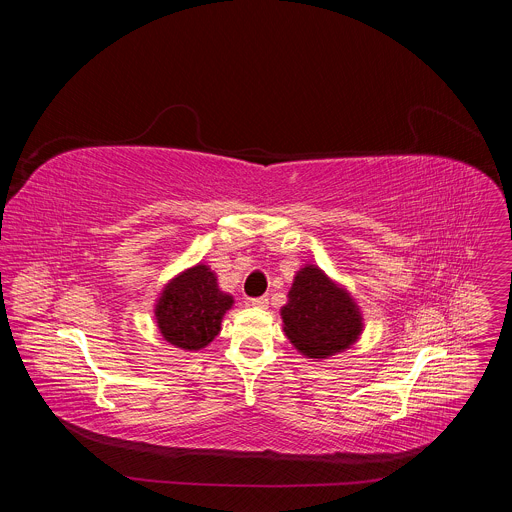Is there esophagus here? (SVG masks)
<instances>
[{
  "instance_id": "1",
  "label": "esophagus",
  "mask_w": 512,
  "mask_h": 512,
  "mask_svg": "<svg viewBox=\"0 0 512 512\" xmlns=\"http://www.w3.org/2000/svg\"><path fill=\"white\" fill-rule=\"evenodd\" d=\"M253 308H259V310H265L267 306H269V300L265 298V296H261V298H253L251 302H249Z\"/></svg>"
}]
</instances>
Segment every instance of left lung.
<instances>
[{"label":"left lung","mask_w":512,"mask_h":512,"mask_svg":"<svg viewBox=\"0 0 512 512\" xmlns=\"http://www.w3.org/2000/svg\"><path fill=\"white\" fill-rule=\"evenodd\" d=\"M281 320L287 340L308 358L344 352L364 328L360 308L348 289L310 263L296 273Z\"/></svg>","instance_id":"left-lung-1"}]
</instances>
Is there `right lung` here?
Masks as SVG:
<instances>
[{
  "label": "right lung",
  "mask_w": 512,
  "mask_h": 512,
  "mask_svg": "<svg viewBox=\"0 0 512 512\" xmlns=\"http://www.w3.org/2000/svg\"><path fill=\"white\" fill-rule=\"evenodd\" d=\"M233 304V296L218 287L216 273L198 263L164 285L154 314L166 342L196 352L221 332V322Z\"/></svg>",
  "instance_id": "obj_1"
}]
</instances>
